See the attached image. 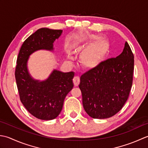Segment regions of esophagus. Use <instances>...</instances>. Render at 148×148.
Returning a JSON list of instances; mask_svg holds the SVG:
<instances>
[{
  "label": "esophagus",
  "mask_w": 148,
  "mask_h": 148,
  "mask_svg": "<svg viewBox=\"0 0 148 148\" xmlns=\"http://www.w3.org/2000/svg\"><path fill=\"white\" fill-rule=\"evenodd\" d=\"M73 84H74L75 86H77L78 84H79V83H80V78H79V77L75 76L73 78Z\"/></svg>",
  "instance_id": "34e87169"
}]
</instances>
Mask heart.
<instances>
[{"instance_id": "1", "label": "heart", "mask_w": 148, "mask_h": 148, "mask_svg": "<svg viewBox=\"0 0 148 148\" xmlns=\"http://www.w3.org/2000/svg\"><path fill=\"white\" fill-rule=\"evenodd\" d=\"M107 43L99 41L83 51L80 56V62L85 68H92L101 62L107 51Z\"/></svg>"}]
</instances>
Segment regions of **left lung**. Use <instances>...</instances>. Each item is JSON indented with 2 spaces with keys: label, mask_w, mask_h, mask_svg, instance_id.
Returning <instances> with one entry per match:
<instances>
[{
  "label": "left lung",
  "mask_w": 148,
  "mask_h": 148,
  "mask_svg": "<svg viewBox=\"0 0 148 148\" xmlns=\"http://www.w3.org/2000/svg\"><path fill=\"white\" fill-rule=\"evenodd\" d=\"M134 69V56L126 41L119 56L101 62L81 75L82 104L90 117L106 119L121 110L130 92Z\"/></svg>",
  "instance_id": "8db88e82"
}]
</instances>
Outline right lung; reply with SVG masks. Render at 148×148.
Returning <instances> with one entry per match:
<instances>
[{"instance_id": "add662e5", "label": "right lung", "mask_w": 148, "mask_h": 148, "mask_svg": "<svg viewBox=\"0 0 148 148\" xmlns=\"http://www.w3.org/2000/svg\"><path fill=\"white\" fill-rule=\"evenodd\" d=\"M62 31L38 29L23 42L17 57L14 74L20 101L30 114L42 120H52L59 116L65 97L73 87L74 73L54 70L47 80L39 82L29 75L27 62L36 50H53V41Z\"/></svg>"}]
</instances>
